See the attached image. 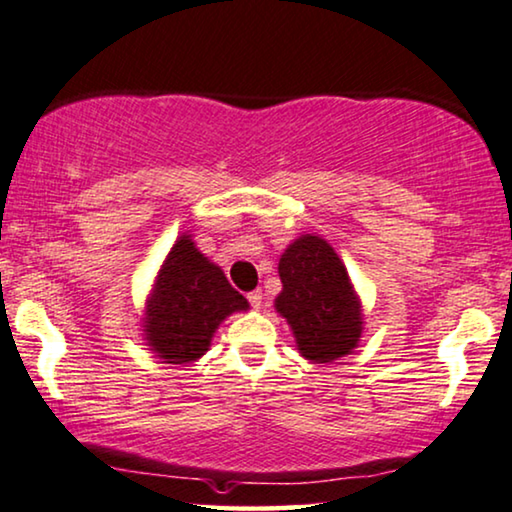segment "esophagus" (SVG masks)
<instances>
[{"instance_id": "obj_1", "label": "esophagus", "mask_w": 512, "mask_h": 512, "mask_svg": "<svg viewBox=\"0 0 512 512\" xmlns=\"http://www.w3.org/2000/svg\"><path fill=\"white\" fill-rule=\"evenodd\" d=\"M262 299H264L262 290H255V292L248 294V301H250V306H253V308H262Z\"/></svg>"}]
</instances>
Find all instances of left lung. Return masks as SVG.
Returning <instances> with one entry per match:
<instances>
[{"instance_id": "8db88e82", "label": "left lung", "mask_w": 512, "mask_h": 512, "mask_svg": "<svg viewBox=\"0 0 512 512\" xmlns=\"http://www.w3.org/2000/svg\"><path fill=\"white\" fill-rule=\"evenodd\" d=\"M283 290L273 301L290 325L297 350L313 364H329L357 348L364 329L362 301L336 250L315 234H301L280 255Z\"/></svg>"}]
</instances>
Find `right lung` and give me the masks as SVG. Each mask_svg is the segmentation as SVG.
I'll return each instance as SVG.
<instances>
[{
    "mask_svg": "<svg viewBox=\"0 0 512 512\" xmlns=\"http://www.w3.org/2000/svg\"><path fill=\"white\" fill-rule=\"evenodd\" d=\"M248 308V299L229 285L220 266L183 232L146 299L143 341L164 364H192L206 355L222 322Z\"/></svg>",
    "mask_w": 512,
    "mask_h": 512,
    "instance_id": "obj_1",
    "label": "right lung"
}]
</instances>
